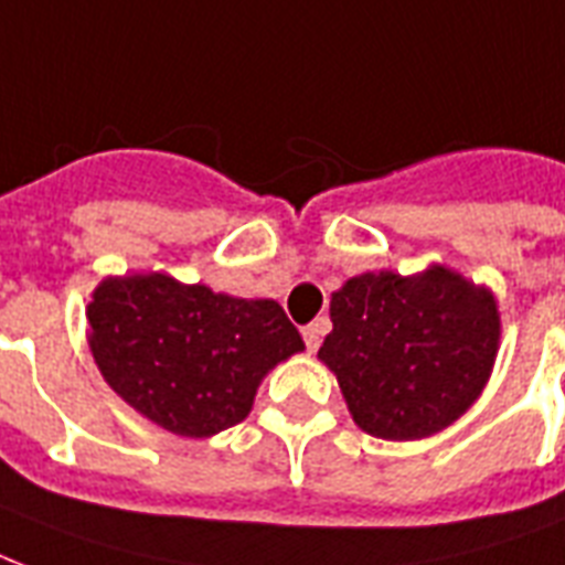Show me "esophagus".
Segmentation results:
<instances>
[{"mask_svg": "<svg viewBox=\"0 0 565 565\" xmlns=\"http://www.w3.org/2000/svg\"><path fill=\"white\" fill-rule=\"evenodd\" d=\"M323 330H327V327H323V321H312L309 327H303V342H306V348H309V353L318 351Z\"/></svg>", "mask_w": 565, "mask_h": 565, "instance_id": "esophagus-1", "label": "esophagus"}]
</instances>
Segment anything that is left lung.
<instances>
[{"instance_id": "obj_1", "label": "left lung", "mask_w": 565, "mask_h": 565, "mask_svg": "<svg viewBox=\"0 0 565 565\" xmlns=\"http://www.w3.org/2000/svg\"><path fill=\"white\" fill-rule=\"evenodd\" d=\"M330 321L318 360L353 422L392 441L457 422L487 386L501 339L495 295L445 265L348 279L332 291Z\"/></svg>"}]
</instances>
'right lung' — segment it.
Wrapping results in <instances>:
<instances>
[{
  "mask_svg": "<svg viewBox=\"0 0 565 565\" xmlns=\"http://www.w3.org/2000/svg\"><path fill=\"white\" fill-rule=\"evenodd\" d=\"M87 323L105 383L147 422L188 439L244 422L265 374L306 348L277 300L214 295L168 274L103 279Z\"/></svg>",
  "mask_w": 565,
  "mask_h": 565,
  "instance_id": "obj_1",
  "label": "right lung"
}]
</instances>
